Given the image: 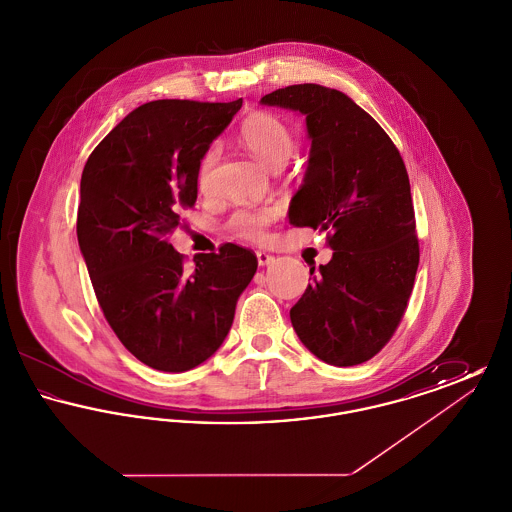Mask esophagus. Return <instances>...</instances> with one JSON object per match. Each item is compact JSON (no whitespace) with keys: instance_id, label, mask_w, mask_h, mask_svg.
I'll return each mask as SVG.
<instances>
[{"instance_id":"esophagus-1","label":"esophagus","mask_w":512,"mask_h":512,"mask_svg":"<svg viewBox=\"0 0 512 512\" xmlns=\"http://www.w3.org/2000/svg\"><path fill=\"white\" fill-rule=\"evenodd\" d=\"M257 261H259L261 267H267V265H270V263L274 261V257H272L270 253H267V251H257Z\"/></svg>"}]
</instances>
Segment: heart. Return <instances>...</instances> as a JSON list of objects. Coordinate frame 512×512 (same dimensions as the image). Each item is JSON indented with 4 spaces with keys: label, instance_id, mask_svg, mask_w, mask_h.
Here are the masks:
<instances>
[{
    "label": "heart",
    "instance_id": "obj_1",
    "mask_svg": "<svg viewBox=\"0 0 512 512\" xmlns=\"http://www.w3.org/2000/svg\"><path fill=\"white\" fill-rule=\"evenodd\" d=\"M238 138L244 147L270 169L284 167L295 147V136L288 122L267 111H255L247 115L238 128ZM217 159L219 146H209L197 161L195 186L201 194L211 192ZM272 219V209H238L230 215L226 228L244 242H263Z\"/></svg>",
    "mask_w": 512,
    "mask_h": 512
}]
</instances>
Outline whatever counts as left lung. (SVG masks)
I'll list each match as a JSON object with an SVG mask.
<instances>
[{
    "mask_svg": "<svg viewBox=\"0 0 512 512\" xmlns=\"http://www.w3.org/2000/svg\"><path fill=\"white\" fill-rule=\"evenodd\" d=\"M305 115L309 167L290 224L326 232L332 261L290 311L320 361L361 365L397 330L413 292L418 238L405 163L384 128L338 90L295 84L261 99Z\"/></svg>",
    "mask_w": 512,
    "mask_h": 512,
    "instance_id": "1",
    "label": "left lung"
}]
</instances>
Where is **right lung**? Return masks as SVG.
<instances>
[{
    "instance_id": "1",
    "label": "right lung",
    "mask_w": 512,
    "mask_h": 512,
    "mask_svg": "<svg viewBox=\"0 0 512 512\" xmlns=\"http://www.w3.org/2000/svg\"><path fill=\"white\" fill-rule=\"evenodd\" d=\"M242 99H157L126 115L92 151L80 180L76 236L105 320L144 365L184 372L226 338L257 270L251 249L220 245L192 270L167 240L197 199L203 151Z\"/></svg>"
}]
</instances>
